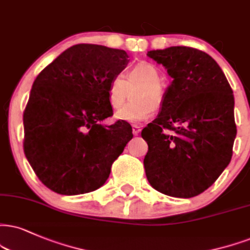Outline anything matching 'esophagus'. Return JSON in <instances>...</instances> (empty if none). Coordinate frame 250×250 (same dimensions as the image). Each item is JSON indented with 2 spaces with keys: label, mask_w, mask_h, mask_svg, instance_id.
<instances>
[{
  "label": "esophagus",
  "mask_w": 250,
  "mask_h": 250,
  "mask_svg": "<svg viewBox=\"0 0 250 250\" xmlns=\"http://www.w3.org/2000/svg\"><path fill=\"white\" fill-rule=\"evenodd\" d=\"M140 131H141V127L139 125L137 124L132 125V133H133V135H138L140 133Z\"/></svg>",
  "instance_id": "esophagus-1"
}]
</instances>
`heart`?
I'll return each instance as SVG.
<instances>
[{
  "label": "heart",
  "instance_id": "b5f03b06",
  "mask_svg": "<svg viewBox=\"0 0 250 250\" xmlns=\"http://www.w3.org/2000/svg\"><path fill=\"white\" fill-rule=\"evenodd\" d=\"M159 70L148 62H139L127 72L126 79L123 74H116L107 87V101L113 109H118L127 98L128 86L138 84L132 92V101L116 112V118L128 123H139L148 119L154 107L165 104L167 92L160 82Z\"/></svg>",
  "mask_w": 250,
  "mask_h": 250
}]
</instances>
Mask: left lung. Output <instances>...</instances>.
<instances>
[{"label": "left lung", "mask_w": 250, "mask_h": 250, "mask_svg": "<svg viewBox=\"0 0 250 250\" xmlns=\"http://www.w3.org/2000/svg\"><path fill=\"white\" fill-rule=\"evenodd\" d=\"M172 78L158 118L141 132L147 180L159 192L191 198L229 166L236 135L229 81L205 52L188 46L149 51Z\"/></svg>", "instance_id": "1"}]
</instances>
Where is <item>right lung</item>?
<instances>
[{"label": "right lung", "mask_w": 250, "mask_h": 250, "mask_svg": "<svg viewBox=\"0 0 250 250\" xmlns=\"http://www.w3.org/2000/svg\"><path fill=\"white\" fill-rule=\"evenodd\" d=\"M123 50L78 44L37 76L23 113V148L48 189L79 195L103 186L111 166L133 137L126 122L110 126V80L127 64Z\"/></svg>", "instance_id": "add662e5"}]
</instances>
